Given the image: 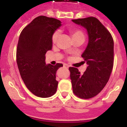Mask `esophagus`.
Listing matches in <instances>:
<instances>
[{
	"mask_svg": "<svg viewBox=\"0 0 127 127\" xmlns=\"http://www.w3.org/2000/svg\"><path fill=\"white\" fill-rule=\"evenodd\" d=\"M64 68H66V69H68L69 67V66L67 64H64Z\"/></svg>",
	"mask_w": 127,
	"mask_h": 127,
	"instance_id": "1",
	"label": "esophagus"
}]
</instances>
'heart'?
Segmentation results:
<instances>
[{"mask_svg":"<svg viewBox=\"0 0 127 127\" xmlns=\"http://www.w3.org/2000/svg\"><path fill=\"white\" fill-rule=\"evenodd\" d=\"M60 30H57L53 33L52 42H53V43H55V42H57V39H58V36H59V35H60ZM72 38H74L78 36H84V34L81 31H79V30H74V31H72Z\"/></svg>","mask_w":127,"mask_h":127,"instance_id":"b5f03b06","label":"heart"}]
</instances>
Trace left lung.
Instances as JSON below:
<instances>
[{
	"instance_id": "8db88e82",
	"label": "left lung",
	"mask_w": 127,
	"mask_h": 127,
	"mask_svg": "<svg viewBox=\"0 0 127 127\" xmlns=\"http://www.w3.org/2000/svg\"><path fill=\"white\" fill-rule=\"evenodd\" d=\"M87 31L88 42L81 57L87 68L81 74L77 68L69 67L72 90L81 98H90L99 94L109 79L113 67L114 41L105 27L95 17L72 20Z\"/></svg>"
}]
</instances>
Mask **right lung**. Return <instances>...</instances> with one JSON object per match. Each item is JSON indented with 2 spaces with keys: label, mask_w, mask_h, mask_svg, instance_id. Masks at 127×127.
Returning a JSON list of instances; mask_svg holds the SVG:
<instances>
[{
  "label": "right lung",
  "mask_w": 127,
  "mask_h": 127,
  "mask_svg": "<svg viewBox=\"0 0 127 127\" xmlns=\"http://www.w3.org/2000/svg\"><path fill=\"white\" fill-rule=\"evenodd\" d=\"M61 25L60 20L40 16L20 33L16 50L18 67L27 88L37 97L47 98L57 92L56 73L63 65L46 64L45 55L52 49L53 33Z\"/></svg>",
  "instance_id": "1"
}]
</instances>
